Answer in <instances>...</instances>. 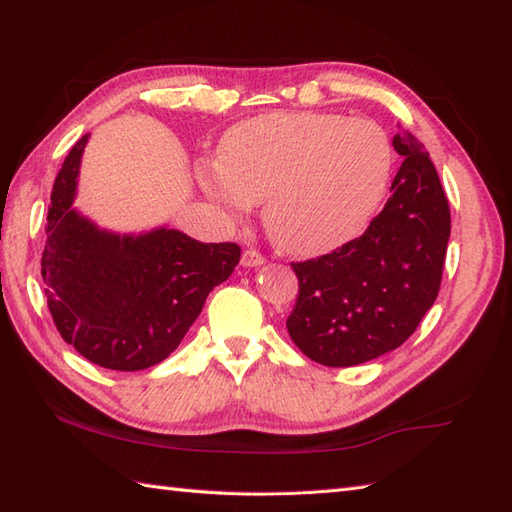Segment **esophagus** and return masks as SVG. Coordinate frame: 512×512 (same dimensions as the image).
Masks as SVG:
<instances>
[{
    "label": "esophagus",
    "instance_id": "34e87169",
    "mask_svg": "<svg viewBox=\"0 0 512 512\" xmlns=\"http://www.w3.org/2000/svg\"><path fill=\"white\" fill-rule=\"evenodd\" d=\"M265 263V256L256 252V249H245L243 256H241V265L243 267H260Z\"/></svg>",
    "mask_w": 512,
    "mask_h": 512
}]
</instances>
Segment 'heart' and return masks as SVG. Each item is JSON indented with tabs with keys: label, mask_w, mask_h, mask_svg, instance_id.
<instances>
[{
	"label": "heart",
	"mask_w": 512,
	"mask_h": 512,
	"mask_svg": "<svg viewBox=\"0 0 512 512\" xmlns=\"http://www.w3.org/2000/svg\"><path fill=\"white\" fill-rule=\"evenodd\" d=\"M392 144L370 120L269 113L223 135L219 166L203 164L206 195L230 217L265 201L263 221L287 252L315 254L359 234L392 173Z\"/></svg>",
	"instance_id": "b5f03b06"
}]
</instances>
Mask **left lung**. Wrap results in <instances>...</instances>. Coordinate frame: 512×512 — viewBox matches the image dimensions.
I'll return each instance as SVG.
<instances>
[{
    "instance_id": "obj_1",
    "label": "left lung",
    "mask_w": 512,
    "mask_h": 512,
    "mask_svg": "<svg viewBox=\"0 0 512 512\" xmlns=\"http://www.w3.org/2000/svg\"><path fill=\"white\" fill-rule=\"evenodd\" d=\"M392 146L405 160L368 230L331 254L291 263L298 300L287 331L306 357L328 368L359 366L399 348L440 289L449 201L412 133H396Z\"/></svg>"
}]
</instances>
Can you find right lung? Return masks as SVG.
Wrapping results in <instances>:
<instances>
[{
	"label": "right lung",
	"mask_w": 512,
	"mask_h": 512,
	"mask_svg": "<svg viewBox=\"0 0 512 512\" xmlns=\"http://www.w3.org/2000/svg\"><path fill=\"white\" fill-rule=\"evenodd\" d=\"M87 138L72 146L52 186L41 256L48 309L87 361L144 370L179 346L208 293L232 276L241 247L166 227L140 236L100 230L72 208Z\"/></svg>",
	"instance_id": "add662e5"
}]
</instances>
